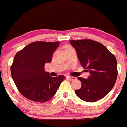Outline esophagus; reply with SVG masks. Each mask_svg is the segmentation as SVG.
Returning a JSON list of instances; mask_svg holds the SVG:
<instances>
[{
  "instance_id": "1",
  "label": "esophagus",
  "mask_w": 127,
  "mask_h": 127,
  "mask_svg": "<svg viewBox=\"0 0 127 127\" xmlns=\"http://www.w3.org/2000/svg\"><path fill=\"white\" fill-rule=\"evenodd\" d=\"M66 78H67V79H69L70 80H73L75 79L76 78L73 77V76H66Z\"/></svg>"
}]
</instances>
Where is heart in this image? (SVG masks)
<instances>
[{
  "instance_id": "heart-1",
  "label": "heart",
  "mask_w": 127,
  "mask_h": 127,
  "mask_svg": "<svg viewBox=\"0 0 127 127\" xmlns=\"http://www.w3.org/2000/svg\"><path fill=\"white\" fill-rule=\"evenodd\" d=\"M68 48H72L71 46H69V45H68L67 47H66V49H68Z\"/></svg>"
}]
</instances>
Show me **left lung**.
<instances>
[{"instance_id": "obj_1", "label": "left lung", "mask_w": 127, "mask_h": 127, "mask_svg": "<svg viewBox=\"0 0 127 127\" xmlns=\"http://www.w3.org/2000/svg\"><path fill=\"white\" fill-rule=\"evenodd\" d=\"M82 66L90 74L88 79L78 77L81 88L76 95L87 102L104 97L114 86L117 78L116 58L103 44L91 39L70 40Z\"/></svg>"}]
</instances>
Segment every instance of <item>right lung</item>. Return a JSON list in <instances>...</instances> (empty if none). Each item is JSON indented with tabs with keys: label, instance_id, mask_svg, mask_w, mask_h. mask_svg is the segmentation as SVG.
<instances>
[{
	"label": "right lung",
	"instance_id": "right-lung-1",
	"mask_svg": "<svg viewBox=\"0 0 127 127\" xmlns=\"http://www.w3.org/2000/svg\"><path fill=\"white\" fill-rule=\"evenodd\" d=\"M60 43L35 41L19 51L10 67L11 74L22 95L33 101L44 103L55 95L63 75L52 77L45 71V64L52 61V55Z\"/></svg>",
	"mask_w": 127,
	"mask_h": 127
}]
</instances>
